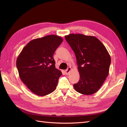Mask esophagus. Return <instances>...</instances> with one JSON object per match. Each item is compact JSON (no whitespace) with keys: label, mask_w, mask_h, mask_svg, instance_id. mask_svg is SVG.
Instances as JSON below:
<instances>
[{"label":"esophagus","mask_w":127,"mask_h":127,"mask_svg":"<svg viewBox=\"0 0 127 127\" xmlns=\"http://www.w3.org/2000/svg\"><path fill=\"white\" fill-rule=\"evenodd\" d=\"M71 67H68L67 69L64 71L65 74L67 75H68V74H69V73H70V71H71Z\"/></svg>","instance_id":"obj_1"}]
</instances>
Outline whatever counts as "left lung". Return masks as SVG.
Wrapping results in <instances>:
<instances>
[{"label": "left lung", "mask_w": 127, "mask_h": 127, "mask_svg": "<svg viewBox=\"0 0 127 127\" xmlns=\"http://www.w3.org/2000/svg\"><path fill=\"white\" fill-rule=\"evenodd\" d=\"M65 39L74 51L80 79L74 89L84 95L96 93L109 75L111 57L97 37L82 34H70Z\"/></svg>", "instance_id": "8db88e82"}]
</instances>
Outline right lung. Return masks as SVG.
Segmentation results:
<instances>
[{"label":"right lung","mask_w":127,"mask_h":127,"mask_svg":"<svg viewBox=\"0 0 127 127\" xmlns=\"http://www.w3.org/2000/svg\"><path fill=\"white\" fill-rule=\"evenodd\" d=\"M63 41L55 34L29 42L16 60L22 81L33 93L43 96L56 89L62 72L55 67L53 55Z\"/></svg>","instance_id":"add662e5"}]
</instances>
